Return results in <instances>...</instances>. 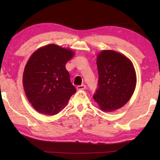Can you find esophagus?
Wrapping results in <instances>:
<instances>
[{
    "mask_svg": "<svg viewBox=\"0 0 160 160\" xmlns=\"http://www.w3.org/2000/svg\"><path fill=\"white\" fill-rule=\"evenodd\" d=\"M86 88V86L84 84H82V85H79L77 87V90L78 91H81V90H84Z\"/></svg>",
    "mask_w": 160,
    "mask_h": 160,
    "instance_id": "obj_1",
    "label": "esophagus"
}]
</instances>
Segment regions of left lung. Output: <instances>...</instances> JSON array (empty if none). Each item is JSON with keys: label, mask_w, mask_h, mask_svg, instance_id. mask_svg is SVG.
<instances>
[{"label": "left lung", "mask_w": 160, "mask_h": 160, "mask_svg": "<svg viewBox=\"0 0 160 160\" xmlns=\"http://www.w3.org/2000/svg\"><path fill=\"white\" fill-rule=\"evenodd\" d=\"M98 89L93 99L102 111L112 112L128 102L137 82L133 64L127 56L113 50L98 54Z\"/></svg>", "instance_id": "left-lung-1"}]
</instances>
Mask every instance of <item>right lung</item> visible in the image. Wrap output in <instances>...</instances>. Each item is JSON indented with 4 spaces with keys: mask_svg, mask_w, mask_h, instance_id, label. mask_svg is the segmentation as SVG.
Instances as JSON below:
<instances>
[{
    "mask_svg": "<svg viewBox=\"0 0 160 160\" xmlns=\"http://www.w3.org/2000/svg\"><path fill=\"white\" fill-rule=\"evenodd\" d=\"M74 55L71 49L49 44L40 47L29 58L23 72V87L38 113L49 116L58 114L76 92L65 67Z\"/></svg>",
    "mask_w": 160,
    "mask_h": 160,
    "instance_id": "obj_1",
    "label": "right lung"
}]
</instances>
